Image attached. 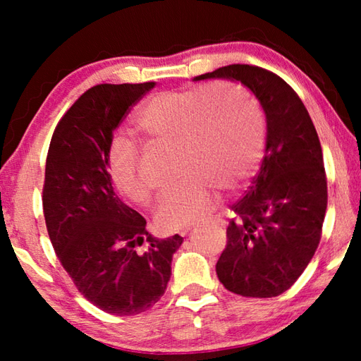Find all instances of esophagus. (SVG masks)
<instances>
[{"mask_svg":"<svg viewBox=\"0 0 361 361\" xmlns=\"http://www.w3.org/2000/svg\"><path fill=\"white\" fill-rule=\"evenodd\" d=\"M221 223H223V221H221ZM185 232H188V229H186V231H183V232H181V234H185Z\"/></svg>","mask_w":361,"mask_h":361,"instance_id":"1","label":"esophagus"}]
</instances>
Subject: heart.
Segmentation results:
<instances>
[{"label": "heart", "mask_w": 361, "mask_h": 361, "mask_svg": "<svg viewBox=\"0 0 361 361\" xmlns=\"http://www.w3.org/2000/svg\"><path fill=\"white\" fill-rule=\"evenodd\" d=\"M132 124L146 143L175 146V172L181 176L159 197L154 216L162 229H178L209 215L218 202L216 188H240L264 152L266 122L259 103L237 84L157 92L135 109ZM106 166L124 197L138 205L149 202L152 185L132 138L113 140Z\"/></svg>", "instance_id": "heart-1"}]
</instances>
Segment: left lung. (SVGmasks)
<instances>
[{
    "mask_svg": "<svg viewBox=\"0 0 361 361\" xmlns=\"http://www.w3.org/2000/svg\"><path fill=\"white\" fill-rule=\"evenodd\" d=\"M226 78L252 90L266 113V156L226 231L219 282L245 298H274L296 282L322 239L326 173L314 122L299 95L276 73L234 63L195 79Z\"/></svg>",
    "mask_w": 361,
    "mask_h": 361,
    "instance_id": "obj_1",
    "label": "left lung"
}]
</instances>
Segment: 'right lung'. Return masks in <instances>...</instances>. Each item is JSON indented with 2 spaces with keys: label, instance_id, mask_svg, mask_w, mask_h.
<instances>
[{
  "label": "right lung",
  "instance_id": "obj_1",
  "mask_svg": "<svg viewBox=\"0 0 361 361\" xmlns=\"http://www.w3.org/2000/svg\"><path fill=\"white\" fill-rule=\"evenodd\" d=\"M154 85L85 90L59 121L47 151L42 210L54 252L78 291L111 315H137L161 299L183 242L178 234L152 237L146 219L116 195L108 175L114 129Z\"/></svg>",
  "mask_w": 361,
  "mask_h": 361
}]
</instances>
